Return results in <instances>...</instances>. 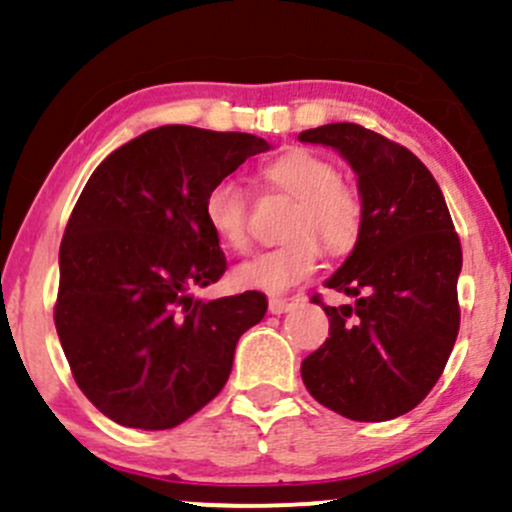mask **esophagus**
I'll list each match as a JSON object with an SVG mask.
<instances>
[{"mask_svg":"<svg viewBox=\"0 0 512 512\" xmlns=\"http://www.w3.org/2000/svg\"><path fill=\"white\" fill-rule=\"evenodd\" d=\"M294 307L292 299H282V297H272L270 299V312L272 314H285Z\"/></svg>","mask_w":512,"mask_h":512,"instance_id":"1","label":"esophagus"}]
</instances>
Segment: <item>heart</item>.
<instances>
[{
	"mask_svg": "<svg viewBox=\"0 0 512 512\" xmlns=\"http://www.w3.org/2000/svg\"><path fill=\"white\" fill-rule=\"evenodd\" d=\"M260 180L294 198L282 225L287 240L237 267L232 272L237 287L287 292L317 270L322 245L332 257H347L356 250L364 235L366 205L359 190L342 183L332 160L297 148L262 165ZM203 215L227 250L245 252L250 247V195L240 183L223 178L210 185Z\"/></svg>",
	"mask_w": 512,
	"mask_h": 512,
	"instance_id": "heart-1",
	"label": "heart"
}]
</instances>
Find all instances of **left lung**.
<instances>
[{
	"instance_id": "8db88e82",
	"label": "left lung",
	"mask_w": 512,
	"mask_h": 512,
	"mask_svg": "<svg viewBox=\"0 0 512 512\" xmlns=\"http://www.w3.org/2000/svg\"><path fill=\"white\" fill-rule=\"evenodd\" d=\"M299 141L332 146L359 175L361 242L327 280L354 304L327 307L329 337L302 361V381L352 421H389L436 386L461 327L463 252L431 170L409 148L359 123H329Z\"/></svg>"
}]
</instances>
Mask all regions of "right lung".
I'll use <instances>...</instances> for the list:
<instances>
[{"label": "right lung", "mask_w": 512, "mask_h": 512, "mask_svg": "<svg viewBox=\"0 0 512 512\" xmlns=\"http://www.w3.org/2000/svg\"><path fill=\"white\" fill-rule=\"evenodd\" d=\"M265 151L252 133L160 126L116 148L81 190L61 240L54 324L76 384L111 421L163 431L223 391L267 297L188 294L227 270L203 200Z\"/></svg>", "instance_id": "right-lung-1"}]
</instances>
